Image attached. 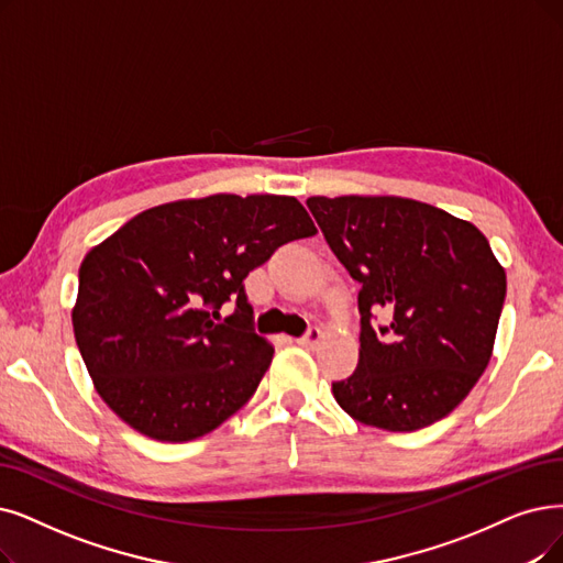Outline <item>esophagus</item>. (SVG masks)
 Returning a JSON list of instances; mask_svg holds the SVG:
<instances>
[{
	"label": "esophagus",
	"instance_id": "34e87169",
	"mask_svg": "<svg viewBox=\"0 0 563 563\" xmlns=\"http://www.w3.org/2000/svg\"><path fill=\"white\" fill-rule=\"evenodd\" d=\"M321 336H323V332H321V328H317V325H311V328H307V332L302 334V336H298V344L300 346H317L319 342H321Z\"/></svg>",
	"mask_w": 563,
	"mask_h": 563
}]
</instances>
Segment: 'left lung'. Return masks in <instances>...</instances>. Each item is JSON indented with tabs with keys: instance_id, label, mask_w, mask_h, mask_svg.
<instances>
[{
	"instance_id": "left-lung-1",
	"label": "left lung",
	"mask_w": 563,
	"mask_h": 563,
	"mask_svg": "<svg viewBox=\"0 0 563 563\" xmlns=\"http://www.w3.org/2000/svg\"><path fill=\"white\" fill-rule=\"evenodd\" d=\"M307 208L360 284V360L332 384L336 404L388 432L445 418L485 372L506 300L487 238L411 198L313 196Z\"/></svg>"
}]
</instances>
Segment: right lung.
Wrapping results in <instances>:
<instances>
[{"label":"right lung","instance_id":"obj_1","mask_svg":"<svg viewBox=\"0 0 563 563\" xmlns=\"http://www.w3.org/2000/svg\"><path fill=\"white\" fill-rule=\"evenodd\" d=\"M317 227L294 196L219 194L145 210L80 265L74 332L97 393L133 430L191 441L242 409L273 363L244 277ZM236 305L229 320L218 309Z\"/></svg>","mask_w":563,"mask_h":563}]
</instances>
